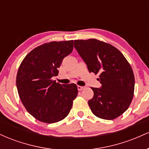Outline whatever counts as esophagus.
I'll return each instance as SVG.
<instances>
[{
    "label": "esophagus",
    "instance_id": "34e87169",
    "mask_svg": "<svg viewBox=\"0 0 149 149\" xmlns=\"http://www.w3.org/2000/svg\"><path fill=\"white\" fill-rule=\"evenodd\" d=\"M84 88H85V87L80 86V85H78V90H79V91H80V90H83Z\"/></svg>",
    "mask_w": 149,
    "mask_h": 149
}]
</instances>
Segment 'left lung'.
I'll list each match as a JSON object with an SVG mask.
<instances>
[{
	"label": "left lung",
	"mask_w": 149,
	"mask_h": 149,
	"mask_svg": "<svg viewBox=\"0 0 149 149\" xmlns=\"http://www.w3.org/2000/svg\"><path fill=\"white\" fill-rule=\"evenodd\" d=\"M74 47L87 64L89 72L100 74L101 88L94 92L88 104L94 115L113 120L130 105L134 90V76L130 64L116 47L97 40H75Z\"/></svg>",
	"instance_id": "1"
}]
</instances>
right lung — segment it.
Returning <instances> with one entry per match:
<instances>
[{
  "instance_id": "1",
  "label": "right lung",
  "mask_w": 149,
  "mask_h": 149,
  "mask_svg": "<svg viewBox=\"0 0 149 149\" xmlns=\"http://www.w3.org/2000/svg\"><path fill=\"white\" fill-rule=\"evenodd\" d=\"M73 40L52 41L34 48L22 61L16 83L22 104L36 119L54 123L69 113L78 95L74 83L61 85L52 80L57 76L65 57L71 54Z\"/></svg>"
}]
</instances>
